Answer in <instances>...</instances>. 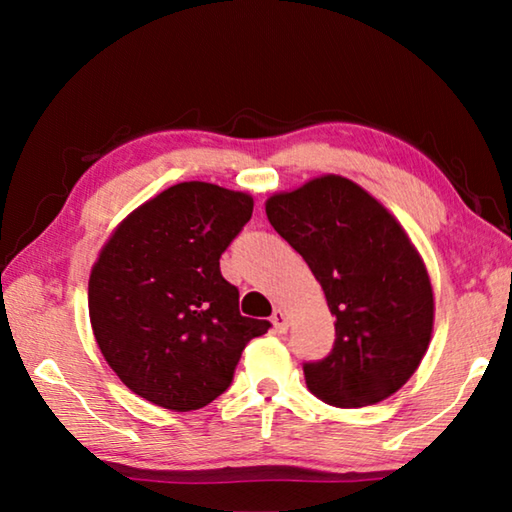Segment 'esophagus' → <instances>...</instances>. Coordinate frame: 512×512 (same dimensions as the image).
<instances>
[{
	"label": "esophagus",
	"instance_id": "1",
	"mask_svg": "<svg viewBox=\"0 0 512 512\" xmlns=\"http://www.w3.org/2000/svg\"><path fill=\"white\" fill-rule=\"evenodd\" d=\"M271 325H273V332L277 334H284L289 329V318L284 314L282 309H275L273 316H271Z\"/></svg>",
	"mask_w": 512,
	"mask_h": 512
}]
</instances>
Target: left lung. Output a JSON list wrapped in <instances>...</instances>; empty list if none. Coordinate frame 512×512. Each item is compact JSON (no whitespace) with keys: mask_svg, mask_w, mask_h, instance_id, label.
I'll use <instances>...</instances> for the list:
<instances>
[{"mask_svg":"<svg viewBox=\"0 0 512 512\" xmlns=\"http://www.w3.org/2000/svg\"><path fill=\"white\" fill-rule=\"evenodd\" d=\"M266 216L336 316L332 352L305 363L309 391L341 409L400 391L427 354L436 311L427 266L400 221L336 173L273 194Z\"/></svg>","mask_w":512,"mask_h":512,"instance_id":"1","label":"left lung"}]
</instances>
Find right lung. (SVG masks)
<instances>
[{"label": "right lung", "instance_id": "obj_1", "mask_svg": "<svg viewBox=\"0 0 512 512\" xmlns=\"http://www.w3.org/2000/svg\"><path fill=\"white\" fill-rule=\"evenodd\" d=\"M253 214V196L189 180L126 216L92 266L88 309L108 366L155 406L196 411L230 386L268 320L239 314L219 257Z\"/></svg>", "mask_w": 512, "mask_h": 512}]
</instances>
